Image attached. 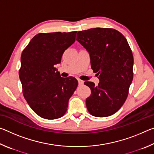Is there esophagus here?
I'll use <instances>...</instances> for the list:
<instances>
[{"label":"esophagus","instance_id":"34e87169","mask_svg":"<svg viewBox=\"0 0 154 154\" xmlns=\"http://www.w3.org/2000/svg\"><path fill=\"white\" fill-rule=\"evenodd\" d=\"M78 83H79V85H82L83 84V81L81 80V79H78Z\"/></svg>","mask_w":154,"mask_h":154}]
</instances>
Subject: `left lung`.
Listing matches in <instances>:
<instances>
[{"label": "left lung", "instance_id": "left-lung-1", "mask_svg": "<svg viewBox=\"0 0 154 154\" xmlns=\"http://www.w3.org/2000/svg\"><path fill=\"white\" fill-rule=\"evenodd\" d=\"M77 41L89 52L91 68L98 75L85 103L89 113L98 118L116 113L126 101L133 79L134 58L125 36L113 28H96L79 31Z\"/></svg>", "mask_w": 154, "mask_h": 154}]
</instances>
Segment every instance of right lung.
<instances>
[{
  "mask_svg": "<svg viewBox=\"0 0 154 154\" xmlns=\"http://www.w3.org/2000/svg\"><path fill=\"white\" fill-rule=\"evenodd\" d=\"M77 31L39 33L31 39L21 56L19 77L26 100L41 118L55 119L66 112L76 90L73 77H61L55 65L75 41Z\"/></svg>",
  "mask_w": 154,
  "mask_h": 154,
  "instance_id": "right-lung-1",
  "label": "right lung"
}]
</instances>
